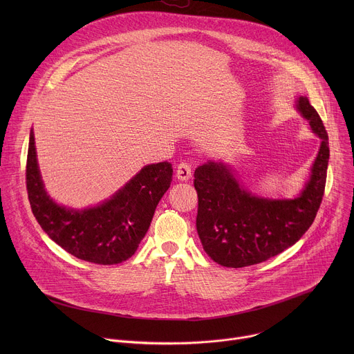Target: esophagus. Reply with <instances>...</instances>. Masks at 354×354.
<instances>
[{
  "label": "esophagus",
  "mask_w": 354,
  "mask_h": 354,
  "mask_svg": "<svg viewBox=\"0 0 354 354\" xmlns=\"http://www.w3.org/2000/svg\"><path fill=\"white\" fill-rule=\"evenodd\" d=\"M192 176V167L189 162L183 161L178 165V169H176V178L179 180H189Z\"/></svg>",
  "instance_id": "34e87169"
}]
</instances>
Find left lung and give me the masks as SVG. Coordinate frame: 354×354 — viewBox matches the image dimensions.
Wrapping results in <instances>:
<instances>
[{"label": "left lung", "mask_w": 354, "mask_h": 354, "mask_svg": "<svg viewBox=\"0 0 354 354\" xmlns=\"http://www.w3.org/2000/svg\"><path fill=\"white\" fill-rule=\"evenodd\" d=\"M297 108L322 140L311 178L299 197H257L243 190L223 164L207 162L194 171L197 234L206 254L221 266L245 268L281 254L317 217L326 183L328 133L308 97L299 96Z\"/></svg>", "instance_id": "left-lung-1"}]
</instances>
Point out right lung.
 Wrapping results in <instances>:
<instances>
[{
  "mask_svg": "<svg viewBox=\"0 0 354 354\" xmlns=\"http://www.w3.org/2000/svg\"><path fill=\"white\" fill-rule=\"evenodd\" d=\"M172 172V165L167 161L147 165L104 205L82 212L70 210L46 194L30 131L26 190L32 213L50 238L85 262L116 265L134 255L158 201L171 186Z\"/></svg>",
  "mask_w": 354,
  "mask_h": 354,
  "instance_id": "1",
  "label": "right lung"
}]
</instances>
